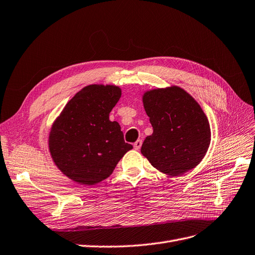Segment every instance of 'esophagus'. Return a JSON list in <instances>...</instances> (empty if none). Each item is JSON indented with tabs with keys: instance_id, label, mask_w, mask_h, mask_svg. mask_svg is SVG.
I'll use <instances>...</instances> for the list:
<instances>
[{
	"instance_id": "obj_1",
	"label": "esophagus",
	"mask_w": 255,
	"mask_h": 255,
	"mask_svg": "<svg viewBox=\"0 0 255 255\" xmlns=\"http://www.w3.org/2000/svg\"><path fill=\"white\" fill-rule=\"evenodd\" d=\"M141 144H142V140L141 139H138L135 143H134V149L135 150H139L141 148Z\"/></svg>"
}]
</instances>
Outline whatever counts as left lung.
<instances>
[{
	"instance_id": "left-lung-1",
	"label": "left lung",
	"mask_w": 255,
	"mask_h": 255,
	"mask_svg": "<svg viewBox=\"0 0 255 255\" xmlns=\"http://www.w3.org/2000/svg\"><path fill=\"white\" fill-rule=\"evenodd\" d=\"M153 134L142 155L167 175L179 176L197 167L211 143V128L201 106L179 86L156 88L142 96Z\"/></svg>"
}]
</instances>
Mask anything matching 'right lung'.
<instances>
[{"label": "right lung", "instance_id": "obj_1", "mask_svg": "<svg viewBox=\"0 0 255 255\" xmlns=\"http://www.w3.org/2000/svg\"><path fill=\"white\" fill-rule=\"evenodd\" d=\"M120 97L119 86L88 85L53 122L49 134L51 157L69 179L87 186L102 182L133 149L125 141L119 123L110 120Z\"/></svg>", "mask_w": 255, "mask_h": 255}]
</instances>
